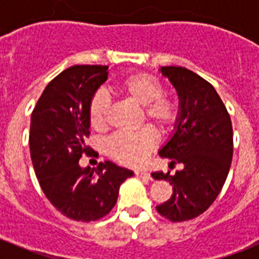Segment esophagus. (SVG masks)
Masks as SVG:
<instances>
[{
    "mask_svg": "<svg viewBox=\"0 0 259 259\" xmlns=\"http://www.w3.org/2000/svg\"><path fill=\"white\" fill-rule=\"evenodd\" d=\"M135 175L141 178V179H146V180H152V176H150L149 172H146V171H136Z\"/></svg>",
    "mask_w": 259,
    "mask_h": 259,
    "instance_id": "34e87169",
    "label": "esophagus"
}]
</instances>
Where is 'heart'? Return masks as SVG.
Returning <instances> with one entry per match:
<instances>
[{"label": "heart", "instance_id": "b5f03b06", "mask_svg": "<svg viewBox=\"0 0 259 259\" xmlns=\"http://www.w3.org/2000/svg\"><path fill=\"white\" fill-rule=\"evenodd\" d=\"M116 92L124 100L141 106V122H148L159 134L168 135L180 119V105L174 96L164 93L158 77L148 72H132L120 77ZM89 123L96 131H105L110 125L111 104L102 93H96L88 106ZM157 146L153 128L144 127L136 132H118L106 143L107 154L124 166H140Z\"/></svg>", "mask_w": 259, "mask_h": 259}]
</instances>
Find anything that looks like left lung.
I'll list each match as a JSON object with an SVG mask.
<instances>
[{"mask_svg":"<svg viewBox=\"0 0 259 259\" xmlns=\"http://www.w3.org/2000/svg\"><path fill=\"white\" fill-rule=\"evenodd\" d=\"M161 71L179 96L180 119L159 155L170 159V167L183 163L184 168L172 176L152 174L172 185L171 197L155 209L168 221L184 222L206 211L223 188L232 161V123L209 81L180 66H164Z\"/></svg>","mask_w":259,"mask_h":259,"instance_id":"obj_1","label":"left lung"}]
</instances>
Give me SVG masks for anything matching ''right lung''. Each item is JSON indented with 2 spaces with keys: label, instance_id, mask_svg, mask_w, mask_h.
I'll return each instance as SVG.
<instances>
[{
  "label": "right lung",
  "instance_id": "1",
  "mask_svg": "<svg viewBox=\"0 0 259 259\" xmlns=\"http://www.w3.org/2000/svg\"><path fill=\"white\" fill-rule=\"evenodd\" d=\"M107 66L77 65L57 75L44 89L31 115L29 152L36 176L48 200L77 222L109 214L119 187L134 172L110 161L81 168L79 159L91 154L88 106L107 79Z\"/></svg>",
  "mask_w": 259,
  "mask_h": 259
}]
</instances>
